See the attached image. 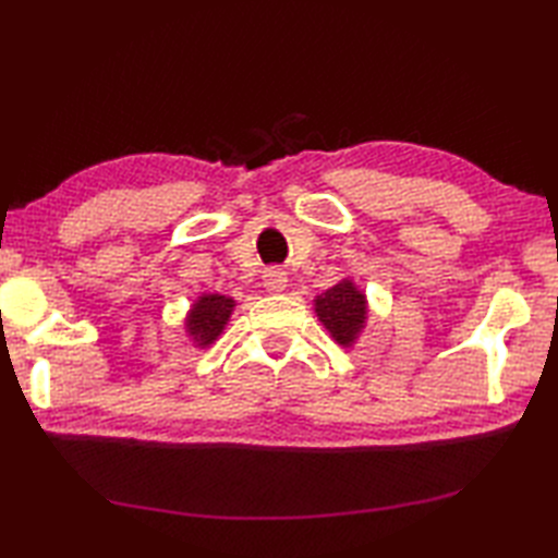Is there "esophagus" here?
Masks as SVG:
<instances>
[{"label":"esophagus","instance_id":"esophagus-1","mask_svg":"<svg viewBox=\"0 0 558 558\" xmlns=\"http://www.w3.org/2000/svg\"><path fill=\"white\" fill-rule=\"evenodd\" d=\"M264 286L268 292H286L288 288V272L282 268H268L264 272Z\"/></svg>","mask_w":558,"mask_h":558}]
</instances>
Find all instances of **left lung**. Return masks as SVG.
I'll return each mask as SVG.
<instances>
[{
	"instance_id": "1",
	"label": "left lung",
	"mask_w": 558,
	"mask_h": 558,
	"mask_svg": "<svg viewBox=\"0 0 558 558\" xmlns=\"http://www.w3.org/2000/svg\"><path fill=\"white\" fill-rule=\"evenodd\" d=\"M314 310L318 322L342 348H350L360 338L366 314H369L364 292L352 280H340L338 286L318 294L314 300Z\"/></svg>"
}]
</instances>
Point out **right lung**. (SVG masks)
Segmentation results:
<instances>
[{"label":"right lung","mask_w":558,"mask_h":558,"mask_svg":"<svg viewBox=\"0 0 558 558\" xmlns=\"http://www.w3.org/2000/svg\"><path fill=\"white\" fill-rule=\"evenodd\" d=\"M232 310V298H225V294H201L192 310H189L184 322L189 338H192L198 348H208L210 342H216L220 338L225 324L230 322Z\"/></svg>","instance_id":"1"}]
</instances>
